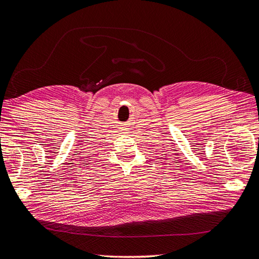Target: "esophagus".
Here are the masks:
<instances>
[{
	"label": "esophagus",
	"mask_w": 259,
	"mask_h": 259,
	"mask_svg": "<svg viewBox=\"0 0 259 259\" xmlns=\"http://www.w3.org/2000/svg\"><path fill=\"white\" fill-rule=\"evenodd\" d=\"M122 128H124V126H122ZM124 130H126V129H121V131H124Z\"/></svg>",
	"instance_id": "esophagus-1"
}]
</instances>
